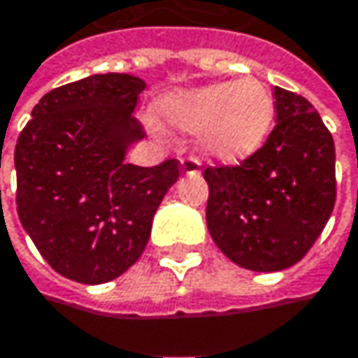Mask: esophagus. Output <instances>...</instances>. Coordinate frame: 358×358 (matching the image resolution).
Instances as JSON below:
<instances>
[{
    "label": "esophagus",
    "mask_w": 358,
    "mask_h": 358,
    "mask_svg": "<svg viewBox=\"0 0 358 358\" xmlns=\"http://www.w3.org/2000/svg\"><path fill=\"white\" fill-rule=\"evenodd\" d=\"M199 166H201V162H199L196 157H184V159H182V174H186V176H196V174L201 172Z\"/></svg>",
    "instance_id": "obj_1"
}]
</instances>
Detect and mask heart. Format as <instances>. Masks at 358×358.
Masks as SVG:
<instances>
[{"mask_svg": "<svg viewBox=\"0 0 358 358\" xmlns=\"http://www.w3.org/2000/svg\"><path fill=\"white\" fill-rule=\"evenodd\" d=\"M159 118L190 135H203L209 155L238 164L258 153L268 141L276 120L273 90L260 80L217 82L164 96Z\"/></svg>", "mask_w": 358, "mask_h": 358, "instance_id": "b5f03b06", "label": "heart"}]
</instances>
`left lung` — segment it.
Returning <instances> with one entry per match:
<instances>
[{
	"label": "left lung",
	"mask_w": 358,
	"mask_h": 358,
	"mask_svg": "<svg viewBox=\"0 0 358 358\" xmlns=\"http://www.w3.org/2000/svg\"><path fill=\"white\" fill-rule=\"evenodd\" d=\"M276 124L240 166L207 168V227L238 266L276 273L315 244L336 203L334 139L303 96L275 87Z\"/></svg>",
	"instance_id": "left-lung-1"
}]
</instances>
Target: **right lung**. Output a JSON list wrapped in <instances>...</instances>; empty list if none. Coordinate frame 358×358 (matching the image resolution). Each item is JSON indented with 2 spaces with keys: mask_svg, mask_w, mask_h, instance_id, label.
<instances>
[{
  "mask_svg": "<svg viewBox=\"0 0 358 358\" xmlns=\"http://www.w3.org/2000/svg\"><path fill=\"white\" fill-rule=\"evenodd\" d=\"M145 82L98 73L50 90L32 108L14 151L17 217L61 276L108 282L145 250L151 221L180 162L141 168L124 162L145 137L133 116Z\"/></svg>",
  "mask_w": 358,
  "mask_h": 358,
  "instance_id": "1",
  "label": "right lung"
}]
</instances>
